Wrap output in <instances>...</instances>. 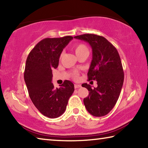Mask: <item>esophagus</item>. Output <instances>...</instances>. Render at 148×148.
Here are the masks:
<instances>
[{"mask_svg": "<svg viewBox=\"0 0 148 148\" xmlns=\"http://www.w3.org/2000/svg\"><path fill=\"white\" fill-rule=\"evenodd\" d=\"M79 87H81V85H78V84H75L74 85V88L75 89L79 88Z\"/></svg>", "mask_w": 148, "mask_h": 148, "instance_id": "esophagus-1", "label": "esophagus"}]
</instances>
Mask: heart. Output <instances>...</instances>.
I'll return each mask as SVG.
<instances>
[{"instance_id":"obj_1","label":"heart","mask_w":148,"mask_h":148,"mask_svg":"<svg viewBox=\"0 0 148 148\" xmlns=\"http://www.w3.org/2000/svg\"><path fill=\"white\" fill-rule=\"evenodd\" d=\"M74 51L77 57V56H79V55L83 53L85 51H88V49H87V47L85 44H77L74 46ZM74 75L75 77H76L77 74V73H74Z\"/></svg>"}]
</instances>
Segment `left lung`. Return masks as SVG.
Listing matches in <instances>:
<instances>
[{
  "mask_svg": "<svg viewBox=\"0 0 148 148\" xmlns=\"http://www.w3.org/2000/svg\"><path fill=\"white\" fill-rule=\"evenodd\" d=\"M74 38L88 42L92 48V59L87 76L96 80L97 87L91 88L87 84L82 87L88 91L89 96L84 103L89 114L95 117L106 116L116 105L124 81V73L118 51L103 36L84 34Z\"/></svg>",
  "mask_w": 148,
  "mask_h": 148,
  "instance_id": "1",
  "label": "left lung"
}]
</instances>
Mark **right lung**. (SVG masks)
<instances>
[{
  "instance_id": "right-lung-1",
  "label": "right lung",
  "mask_w": 148,
  "mask_h": 148,
  "mask_svg": "<svg viewBox=\"0 0 148 148\" xmlns=\"http://www.w3.org/2000/svg\"><path fill=\"white\" fill-rule=\"evenodd\" d=\"M73 37L47 38L40 41L27 57L24 79L32 103L44 116L56 118L64 113L74 91L72 82L65 80L55 88L52 69H57L62 50Z\"/></svg>"
}]
</instances>
